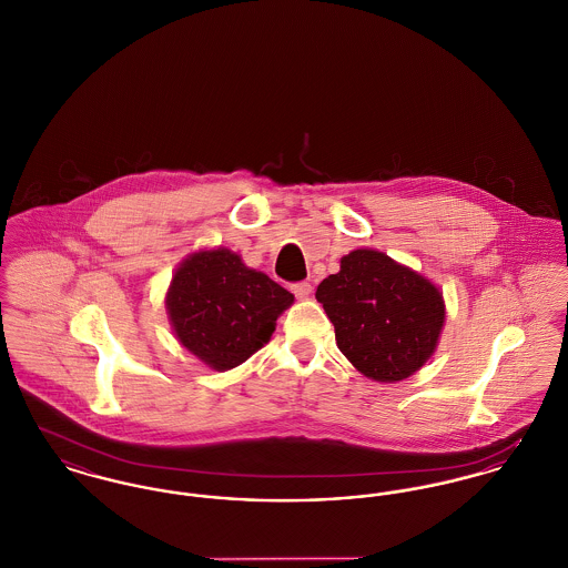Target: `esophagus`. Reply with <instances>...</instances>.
Returning <instances> with one entry per match:
<instances>
[{
    "instance_id": "1",
    "label": "esophagus",
    "mask_w": 568,
    "mask_h": 568,
    "mask_svg": "<svg viewBox=\"0 0 568 568\" xmlns=\"http://www.w3.org/2000/svg\"><path fill=\"white\" fill-rule=\"evenodd\" d=\"M292 292L296 294L298 301H308L311 294H313V285L311 283H296V285H292Z\"/></svg>"
}]
</instances>
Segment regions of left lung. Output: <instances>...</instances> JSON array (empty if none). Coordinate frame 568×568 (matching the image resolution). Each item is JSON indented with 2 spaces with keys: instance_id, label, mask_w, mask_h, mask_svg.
<instances>
[{
  "instance_id": "8db88e82",
  "label": "left lung",
  "mask_w": 568,
  "mask_h": 568,
  "mask_svg": "<svg viewBox=\"0 0 568 568\" xmlns=\"http://www.w3.org/2000/svg\"><path fill=\"white\" fill-rule=\"evenodd\" d=\"M343 356L373 382H400L434 356L446 322L439 287L375 248H354L315 292Z\"/></svg>"
}]
</instances>
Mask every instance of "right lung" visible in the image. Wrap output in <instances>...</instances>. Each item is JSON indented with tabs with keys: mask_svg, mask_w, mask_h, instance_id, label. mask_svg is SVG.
<instances>
[{
	"mask_svg": "<svg viewBox=\"0 0 568 568\" xmlns=\"http://www.w3.org/2000/svg\"><path fill=\"white\" fill-rule=\"evenodd\" d=\"M294 294L225 248H200L175 267L168 294L175 338L212 371H230L262 349Z\"/></svg>",
	"mask_w": 568,
	"mask_h": 568,
	"instance_id": "obj_1",
	"label": "right lung"
}]
</instances>
